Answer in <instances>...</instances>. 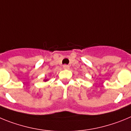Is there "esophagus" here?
I'll list each match as a JSON object with an SVG mask.
<instances>
[{
  "mask_svg": "<svg viewBox=\"0 0 131 131\" xmlns=\"http://www.w3.org/2000/svg\"><path fill=\"white\" fill-rule=\"evenodd\" d=\"M69 68H70V67L68 65H67V64H64V65H63V68H64V70H68L69 69Z\"/></svg>",
  "mask_w": 131,
  "mask_h": 131,
  "instance_id": "esophagus-1",
  "label": "esophagus"
}]
</instances>
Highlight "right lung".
Returning <instances> with one entry per match:
<instances>
[{
	"label": "right lung",
	"instance_id": "1",
	"mask_svg": "<svg viewBox=\"0 0 131 131\" xmlns=\"http://www.w3.org/2000/svg\"><path fill=\"white\" fill-rule=\"evenodd\" d=\"M48 80H48V79H47L46 78H44V80H43V82H48Z\"/></svg>",
	"mask_w": 131,
	"mask_h": 131
}]
</instances>
